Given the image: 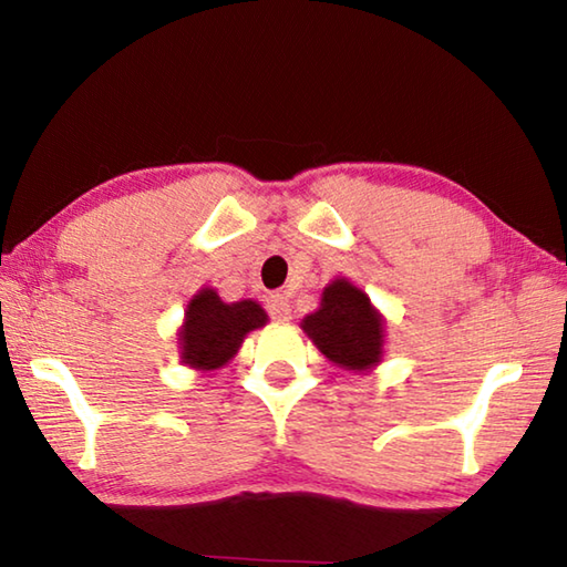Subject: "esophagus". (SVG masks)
Here are the masks:
<instances>
[{"label": "esophagus", "instance_id": "obj_1", "mask_svg": "<svg viewBox=\"0 0 567 567\" xmlns=\"http://www.w3.org/2000/svg\"><path fill=\"white\" fill-rule=\"evenodd\" d=\"M267 312H270V318L277 322L290 320V300H287L285 295H270L267 297Z\"/></svg>", "mask_w": 567, "mask_h": 567}]
</instances>
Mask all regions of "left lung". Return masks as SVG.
Segmentation results:
<instances>
[{"instance_id":"1","label":"left lung","mask_w":567,"mask_h":567,"mask_svg":"<svg viewBox=\"0 0 567 567\" xmlns=\"http://www.w3.org/2000/svg\"><path fill=\"white\" fill-rule=\"evenodd\" d=\"M302 330L344 370H368L380 362L382 320L370 297L348 280L324 287L320 310L307 315Z\"/></svg>"}]
</instances>
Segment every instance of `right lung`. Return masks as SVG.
Masks as SVG:
<instances>
[{
	"mask_svg": "<svg viewBox=\"0 0 567 567\" xmlns=\"http://www.w3.org/2000/svg\"><path fill=\"white\" fill-rule=\"evenodd\" d=\"M267 322L265 310L252 300L227 305L215 290H203L187 305V320L182 324V358L199 370L223 368L233 360L249 330Z\"/></svg>",
	"mask_w": 567,
	"mask_h": 567,
	"instance_id": "right-lung-1",
	"label": "right lung"
}]
</instances>
